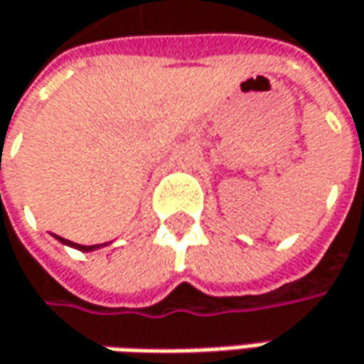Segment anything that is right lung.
Instances as JSON below:
<instances>
[{"instance_id": "1", "label": "right lung", "mask_w": 364, "mask_h": 364, "mask_svg": "<svg viewBox=\"0 0 364 364\" xmlns=\"http://www.w3.org/2000/svg\"><path fill=\"white\" fill-rule=\"evenodd\" d=\"M54 237H56V239H58L60 243L68 245V247H75V249H78V251H85V253H87V251H95V249H99V247L107 245V243H103V245H78V243H73V241H68V239H64V237H58V235H54Z\"/></svg>"}]
</instances>
